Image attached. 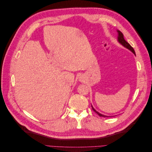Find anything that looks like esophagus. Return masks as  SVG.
Segmentation results:
<instances>
[{
    "label": "esophagus",
    "mask_w": 152,
    "mask_h": 152,
    "mask_svg": "<svg viewBox=\"0 0 152 152\" xmlns=\"http://www.w3.org/2000/svg\"><path fill=\"white\" fill-rule=\"evenodd\" d=\"M80 81H81V82H82V81H83V80H82V78H81V79H80Z\"/></svg>",
    "instance_id": "esophagus-1"
}]
</instances>
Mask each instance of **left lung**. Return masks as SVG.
I'll return each instance as SVG.
<instances>
[{
  "label": "left lung",
  "mask_w": 152,
  "mask_h": 152,
  "mask_svg": "<svg viewBox=\"0 0 152 152\" xmlns=\"http://www.w3.org/2000/svg\"><path fill=\"white\" fill-rule=\"evenodd\" d=\"M117 33H118V36H117V40H118V42L119 43H120V44L122 45V46H124V48H127V49L131 50V51L136 56V54H135V51H134V49H133V48L131 47V45L129 44L128 42H127L126 41V40L124 39V35H123L122 32H121V31H119V30H117ZM91 107H92V108H93V110H94V111L96 113H97L99 116H100V117H113V116L104 115H103V114H102V113H99L98 111H96V110L94 108V107H93L92 105H91Z\"/></svg>",
  "instance_id": "1"
}]
</instances>
